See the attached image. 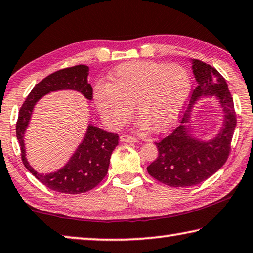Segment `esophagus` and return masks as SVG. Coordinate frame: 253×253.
Returning <instances> with one entry per match:
<instances>
[{"label": "esophagus", "mask_w": 253, "mask_h": 253, "mask_svg": "<svg viewBox=\"0 0 253 253\" xmlns=\"http://www.w3.org/2000/svg\"><path fill=\"white\" fill-rule=\"evenodd\" d=\"M120 142H124V143H126V142H130V143H135V142H137V138L136 137H134V136H130V135H122L120 136Z\"/></svg>", "instance_id": "34e87169"}]
</instances>
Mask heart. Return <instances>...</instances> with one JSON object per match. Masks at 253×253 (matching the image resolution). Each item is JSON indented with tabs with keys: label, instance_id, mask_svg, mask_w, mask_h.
I'll return each mask as SVG.
<instances>
[{
	"label": "heart",
	"instance_id": "1",
	"mask_svg": "<svg viewBox=\"0 0 253 253\" xmlns=\"http://www.w3.org/2000/svg\"><path fill=\"white\" fill-rule=\"evenodd\" d=\"M190 79L179 65L143 61L119 65L110 82L99 83L94 103L102 118L119 127L129 118L131 106L152 131H163L179 119L190 94Z\"/></svg>",
	"mask_w": 253,
	"mask_h": 253
}]
</instances>
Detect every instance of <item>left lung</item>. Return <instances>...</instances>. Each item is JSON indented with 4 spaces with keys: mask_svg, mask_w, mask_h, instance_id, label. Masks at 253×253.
Segmentation results:
<instances>
[{
    "mask_svg": "<svg viewBox=\"0 0 253 253\" xmlns=\"http://www.w3.org/2000/svg\"><path fill=\"white\" fill-rule=\"evenodd\" d=\"M192 72L197 86L192 91L190 106L184 112L181 125L155 143L158 158L147 167L148 174L170 187L196 186L218 171L230 155L236 126L233 98L225 79L213 66L199 59H192ZM203 95L217 97L224 111L222 129L210 141L194 138L187 124L192 107Z\"/></svg>",
    "mask_w": 253,
    "mask_h": 253,
    "instance_id": "obj_1",
    "label": "left lung"
}]
</instances>
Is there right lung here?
Wrapping results in <instances>:
<instances>
[{"instance_id":"1","label":"right lung","mask_w":253,"mask_h":253,"mask_svg":"<svg viewBox=\"0 0 253 253\" xmlns=\"http://www.w3.org/2000/svg\"><path fill=\"white\" fill-rule=\"evenodd\" d=\"M87 75L89 67L86 65H76L56 71L46 76L38 84H36L20 108L15 127L17 138L21 148V160L28 171L31 172L47 188L63 194H82L93 189L102 181L109 168L112 151L118 145V135L89 125L82 143L80 144L70 161L62 169L48 174L38 173L28 163L23 137L35 105L40 98L49 92L75 90L81 92L87 100H92L93 90L87 83Z\"/></svg>"}]
</instances>
